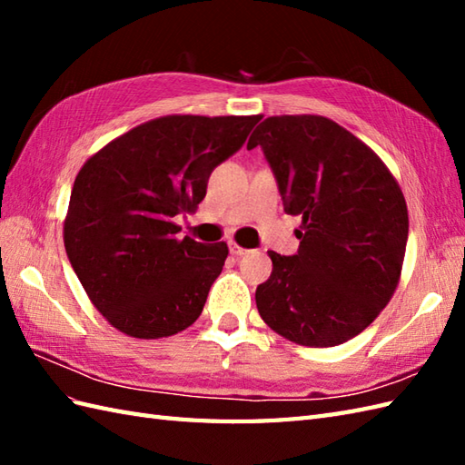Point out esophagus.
Wrapping results in <instances>:
<instances>
[{
  "label": "esophagus",
  "instance_id": "1",
  "mask_svg": "<svg viewBox=\"0 0 465 465\" xmlns=\"http://www.w3.org/2000/svg\"><path fill=\"white\" fill-rule=\"evenodd\" d=\"M230 252H232V255H243V253L248 252V250H243L242 245H238L235 242H232V243H230Z\"/></svg>",
  "mask_w": 465,
  "mask_h": 465
}]
</instances>
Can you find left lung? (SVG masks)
Wrapping results in <instances>:
<instances>
[{
	"label": "left lung",
	"mask_w": 465,
	"mask_h": 465,
	"mask_svg": "<svg viewBox=\"0 0 465 465\" xmlns=\"http://www.w3.org/2000/svg\"><path fill=\"white\" fill-rule=\"evenodd\" d=\"M262 147L285 212L302 217L300 250L268 252L255 290L262 320L293 343L331 348L361 333L396 292L408 243V205L380 155L323 115H272Z\"/></svg>",
	"instance_id": "left-lung-1"
}]
</instances>
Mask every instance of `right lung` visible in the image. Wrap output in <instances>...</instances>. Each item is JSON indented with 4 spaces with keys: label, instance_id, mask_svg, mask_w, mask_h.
Wrapping results in <instances>:
<instances>
[{
    "label": "right lung",
    "instance_id": "1",
    "mask_svg": "<svg viewBox=\"0 0 465 465\" xmlns=\"http://www.w3.org/2000/svg\"><path fill=\"white\" fill-rule=\"evenodd\" d=\"M262 115H163L115 137L75 175L64 243L87 298L137 340L183 331L200 318L227 243H200L175 217L193 213L215 165Z\"/></svg>",
    "mask_w": 465,
    "mask_h": 465
}]
</instances>
